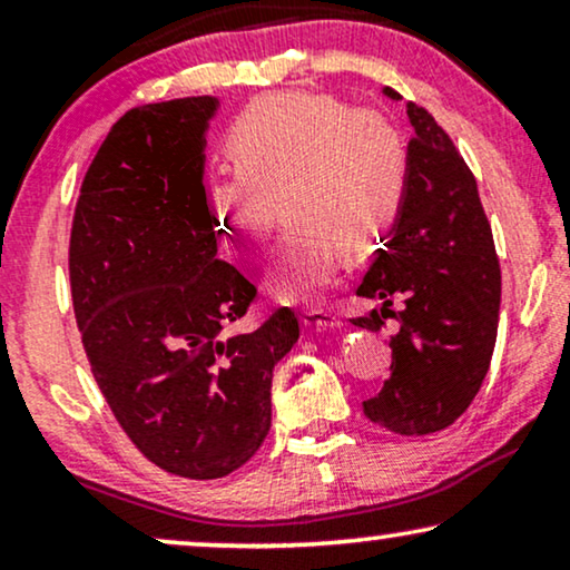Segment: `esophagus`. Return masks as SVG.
I'll return each mask as SVG.
<instances>
[{"label":"esophagus","instance_id":"esophagus-1","mask_svg":"<svg viewBox=\"0 0 570 570\" xmlns=\"http://www.w3.org/2000/svg\"><path fill=\"white\" fill-rule=\"evenodd\" d=\"M302 323L304 327H309V331L315 333H327V331H338L343 327V320L331 315V312H323V309H309L302 315Z\"/></svg>","mask_w":570,"mask_h":570}]
</instances>
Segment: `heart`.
Segmentation results:
<instances>
[{
  "mask_svg": "<svg viewBox=\"0 0 570 570\" xmlns=\"http://www.w3.org/2000/svg\"><path fill=\"white\" fill-rule=\"evenodd\" d=\"M239 170L208 183V216L222 247L258 261L276 224V198L288 214L343 235L368 237L392 216L400 190V149L387 126L320 95H286L247 108L232 131ZM335 253L302 232L266 274L282 302L320 299L333 282Z\"/></svg>",
  "mask_w": 570,
  "mask_h": 570,
  "instance_id": "b5f03b06",
  "label": "heart"
}]
</instances>
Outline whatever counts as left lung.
<instances>
[{
    "mask_svg": "<svg viewBox=\"0 0 570 570\" xmlns=\"http://www.w3.org/2000/svg\"><path fill=\"white\" fill-rule=\"evenodd\" d=\"M382 95L400 100L390 87ZM405 114L413 139L395 222L356 288L382 307L354 325L380 333L384 317L397 320L392 374L364 413L400 436H423L452 426L485 380L501 268L470 167L426 110L405 102ZM392 298L404 299L397 313L389 309Z\"/></svg>",
    "mask_w": 570,
    "mask_h": 570,
    "instance_id": "8db88e82",
    "label": "left lung"
}]
</instances>
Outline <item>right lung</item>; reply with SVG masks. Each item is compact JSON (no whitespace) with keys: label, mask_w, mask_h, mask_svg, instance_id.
<instances>
[{"label":"right lung","mask_w":570,"mask_h":570,"mask_svg":"<svg viewBox=\"0 0 570 570\" xmlns=\"http://www.w3.org/2000/svg\"><path fill=\"white\" fill-rule=\"evenodd\" d=\"M216 95L134 108L79 194L71 299L95 382L128 439L173 475H229L271 429L274 366L299 338L292 309L229 333L255 286L219 258L206 206Z\"/></svg>","instance_id":"1"}]
</instances>
